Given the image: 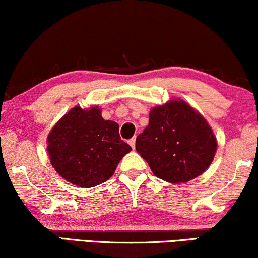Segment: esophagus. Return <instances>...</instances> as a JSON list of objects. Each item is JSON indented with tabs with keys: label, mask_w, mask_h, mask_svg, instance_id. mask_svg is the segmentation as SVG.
<instances>
[{
	"label": "esophagus",
	"mask_w": 258,
	"mask_h": 258,
	"mask_svg": "<svg viewBox=\"0 0 258 258\" xmlns=\"http://www.w3.org/2000/svg\"><path fill=\"white\" fill-rule=\"evenodd\" d=\"M128 143H130V145H131V147H132V149H135V147H136V138L130 139Z\"/></svg>",
	"instance_id": "1"
}]
</instances>
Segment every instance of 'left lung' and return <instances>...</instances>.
I'll return each mask as SVG.
<instances>
[{
    "label": "left lung",
    "mask_w": 258,
    "mask_h": 258,
    "mask_svg": "<svg viewBox=\"0 0 258 258\" xmlns=\"http://www.w3.org/2000/svg\"><path fill=\"white\" fill-rule=\"evenodd\" d=\"M216 148L207 120L181 99L153 108L149 125L136 139V150L154 174L172 184L201 175L213 162Z\"/></svg>",
    "instance_id": "1"
}]
</instances>
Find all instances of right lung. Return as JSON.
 Wrapping results in <instances>:
<instances>
[{
  "label": "right lung",
  "instance_id": "obj_1",
  "mask_svg": "<svg viewBox=\"0 0 258 258\" xmlns=\"http://www.w3.org/2000/svg\"><path fill=\"white\" fill-rule=\"evenodd\" d=\"M51 166L71 184L94 187L108 180L120 160L132 150L120 138L119 125L104 120L96 107L72 108L49 133Z\"/></svg>",
  "mask_w": 258,
  "mask_h": 258
}]
</instances>
